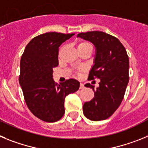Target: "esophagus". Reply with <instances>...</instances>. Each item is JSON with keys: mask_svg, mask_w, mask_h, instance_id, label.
I'll return each instance as SVG.
<instances>
[{"mask_svg": "<svg viewBox=\"0 0 148 148\" xmlns=\"http://www.w3.org/2000/svg\"><path fill=\"white\" fill-rule=\"evenodd\" d=\"M79 88L80 89L84 88V84H82V83L80 84V87H79Z\"/></svg>", "mask_w": 148, "mask_h": 148, "instance_id": "34e87169", "label": "esophagus"}]
</instances>
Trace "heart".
<instances>
[{
	"label": "heart",
	"instance_id": "heart-1",
	"mask_svg": "<svg viewBox=\"0 0 148 148\" xmlns=\"http://www.w3.org/2000/svg\"><path fill=\"white\" fill-rule=\"evenodd\" d=\"M78 49H83V48H90V49H92V46L89 41L84 40V41H82L80 44H78ZM81 70H83V69Z\"/></svg>",
	"mask_w": 148,
	"mask_h": 148
}]
</instances>
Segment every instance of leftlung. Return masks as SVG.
<instances>
[{
	"label": "left lung",
	"mask_w": 148,
	"mask_h": 148,
	"mask_svg": "<svg viewBox=\"0 0 148 148\" xmlns=\"http://www.w3.org/2000/svg\"><path fill=\"white\" fill-rule=\"evenodd\" d=\"M78 37L90 40L96 47L95 64L88 79L99 78V87L92 88L94 98L84 104L83 113L92 121L107 119L121 104L129 82V58L125 47L113 35L101 31L81 32Z\"/></svg>",
	"instance_id": "obj_1"
}]
</instances>
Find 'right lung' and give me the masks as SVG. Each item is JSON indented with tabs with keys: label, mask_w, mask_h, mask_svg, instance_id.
Returning a JSON list of instances; mask_svg holds the SVG:
<instances>
[{
	"label": "right lung",
	"mask_w": 148,
	"mask_h": 148,
	"mask_svg": "<svg viewBox=\"0 0 148 148\" xmlns=\"http://www.w3.org/2000/svg\"><path fill=\"white\" fill-rule=\"evenodd\" d=\"M74 35L53 32L38 35L29 42L21 56L19 83L23 97L29 110L42 121L61 119L65 113V98L80 86L73 78L61 84L53 78V69L58 65L59 47Z\"/></svg>",
	"instance_id": "right-lung-1"
}]
</instances>
